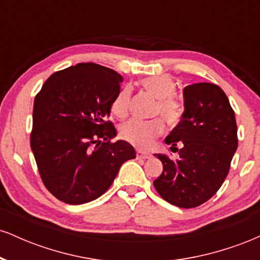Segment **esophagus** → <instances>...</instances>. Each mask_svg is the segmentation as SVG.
<instances>
[{
    "label": "esophagus",
    "mask_w": 260,
    "mask_h": 260,
    "mask_svg": "<svg viewBox=\"0 0 260 260\" xmlns=\"http://www.w3.org/2000/svg\"><path fill=\"white\" fill-rule=\"evenodd\" d=\"M151 155L148 154V153H144V151H140V150H137V159H150Z\"/></svg>",
    "instance_id": "1"
}]
</instances>
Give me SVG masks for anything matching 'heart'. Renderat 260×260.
<instances>
[{
	"label": "heart",
	"instance_id": "b5f03b06",
	"mask_svg": "<svg viewBox=\"0 0 260 260\" xmlns=\"http://www.w3.org/2000/svg\"><path fill=\"white\" fill-rule=\"evenodd\" d=\"M143 88L156 98V113H160L169 124H176L181 117V110L178 104L174 100L176 92L175 80L169 76H150L143 78L140 82ZM131 90L128 88L121 89L116 94L111 103V112L116 117L124 118L129 110ZM164 132V123L160 118L150 121L133 120L127 121L120 128L122 139L140 149L151 147L154 139Z\"/></svg>",
	"mask_w": 260,
	"mask_h": 260
}]
</instances>
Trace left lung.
<instances>
[{"instance_id":"obj_1","label":"left lung","mask_w":260,"mask_h":260,"mask_svg":"<svg viewBox=\"0 0 260 260\" xmlns=\"http://www.w3.org/2000/svg\"><path fill=\"white\" fill-rule=\"evenodd\" d=\"M182 120L165 143L178 150L172 161L155 154L164 165L154 181L161 198L180 208H196L211 198L229 174L237 149V124L226 94L211 83H196L183 89Z\"/></svg>"}]
</instances>
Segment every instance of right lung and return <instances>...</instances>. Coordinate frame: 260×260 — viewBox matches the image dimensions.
<instances>
[{
	"label": "right lung",
	"mask_w": 260,
	"mask_h": 260,
	"mask_svg": "<svg viewBox=\"0 0 260 260\" xmlns=\"http://www.w3.org/2000/svg\"><path fill=\"white\" fill-rule=\"evenodd\" d=\"M123 80L111 68L78 63L53 73L34 100L30 147L45 187L78 205L109 189L136 150L106 121Z\"/></svg>",
	"instance_id": "right-lung-1"
}]
</instances>
